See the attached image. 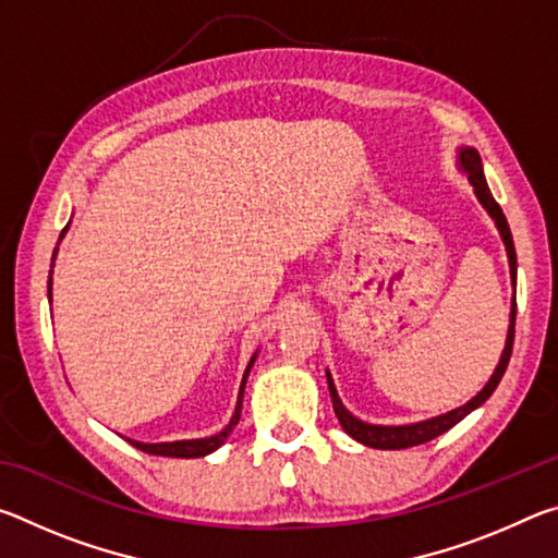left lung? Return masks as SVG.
I'll use <instances>...</instances> for the list:
<instances>
[{"label":"left lung","instance_id":"left-lung-1","mask_svg":"<svg viewBox=\"0 0 558 558\" xmlns=\"http://www.w3.org/2000/svg\"><path fill=\"white\" fill-rule=\"evenodd\" d=\"M456 162H458L460 172L468 174V182L472 184V189H475L477 202L483 204V209L489 214V219L495 221L499 235H502V243H505V251H507V260H509V278H512V288H517V253H514L512 231H509V223L505 219V214H502V209H499V204L495 202L493 192H489L487 179H485V172H483V159H480L475 147L462 145V147H458ZM514 317H517V298L512 295V310H509V329H507L505 349H502V356H499V362L495 366L493 376H489V381L475 396H472L468 403H462V405H458V409H452L448 413L433 415V418H426V421L403 423V426H379V423H369V421L356 418L354 413L347 411V405L342 403V399H339L332 374H329V369H327V386H329V396H332V409L337 413L339 423H342V428L354 440L362 442V446L379 448V450L413 448V446H421V442H428L433 438H438L440 433L450 430L452 426H456V423H460L462 418H465L468 413L480 409V405H483L489 399V396H493V391L497 389V384L502 381V376L507 372V364H509V356H512Z\"/></svg>","mask_w":558,"mask_h":558}]
</instances>
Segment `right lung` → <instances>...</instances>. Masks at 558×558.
<instances>
[{
  "mask_svg": "<svg viewBox=\"0 0 558 558\" xmlns=\"http://www.w3.org/2000/svg\"><path fill=\"white\" fill-rule=\"evenodd\" d=\"M65 231H69V226L61 231V239L65 235ZM59 239V241H61ZM59 251V248H56ZM56 251H53V260H56ZM53 268V266H51ZM53 276V270H51ZM51 276H49V302H51ZM256 356L258 352L251 356L248 366H245L243 372V379H241V389H239V399H235V409H233V415L229 421V426H223L219 433H214V436L209 438H192V440H169V442H143V440H132V438H125L130 446H135L137 450L143 452H149V456H165V458H204L209 456V452L219 450L226 438L231 436V430L235 428V423H239L241 418V409H243V391H245V381H248V374L253 369V364H256Z\"/></svg>",
  "mask_w": 558,
  "mask_h": 558,
  "instance_id": "1",
  "label": "right lung"
}]
</instances>
